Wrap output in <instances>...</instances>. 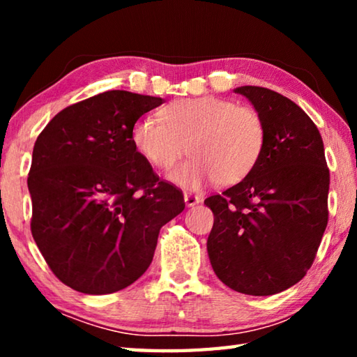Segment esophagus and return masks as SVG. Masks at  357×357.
<instances>
[{
  "label": "esophagus",
  "mask_w": 357,
  "mask_h": 357,
  "mask_svg": "<svg viewBox=\"0 0 357 357\" xmlns=\"http://www.w3.org/2000/svg\"><path fill=\"white\" fill-rule=\"evenodd\" d=\"M184 202H185V206H195V204H198L202 202V198L198 195H193V193H184Z\"/></svg>",
  "instance_id": "1"
}]
</instances>
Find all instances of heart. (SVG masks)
Returning <instances> with one entry per match:
<instances>
[{
    "label": "heart",
    "mask_w": 357,
    "mask_h": 357,
    "mask_svg": "<svg viewBox=\"0 0 357 357\" xmlns=\"http://www.w3.org/2000/svg\"><path fill=\"white\" fill-rule=\"evenodd\" d=\"M132 143L149 165L170 170L173 183L198 189L214 181L233 185L249 176L266 146V124L255 108L204 96L179 99L160 110V119L144 116L132 128Z\"/></svg>",
    "instance_id": "obj_1"
}]
</instances>
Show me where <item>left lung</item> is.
<instances>
[{
	"instance_id": "left-lung-1",
	"label": "left lung",
	"mask_w": 357,
	"mask_h": 357,
	"mask_svg": "<svg viewBox=\"0 0 357 357\" xmlns=\"http://www.w3.org/2000/svg\"><path fill=\"white\" fill-rule=\"evenodd\" d=\"M266 124L263 155L249 176L211 195L208 255L234 291L271 296L310 269L328 225L329 168L319 130L299 105L261 86H241Z\"/></svg>"
}]
</instances>
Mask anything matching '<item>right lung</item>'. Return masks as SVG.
I'll list each match as a JSON object with an SVG mask.
<instances>
[{"label":"right lung","instance_id":"obj_1","mask_svg":"<svg viewBox=\"0 0 357 357\" xmlns=\"http://www.w3.org/2000/svg\"><path fill=\"white\" fill-rule=\"evenodd\" d=\"M164 99L105 91L59 112L34 143L31 233L48 268L84 294L119 291L153 261L160 228L185 208L132 143Z\"/></svg>","mask_w":357,"mask_h":357}]
</instances>
